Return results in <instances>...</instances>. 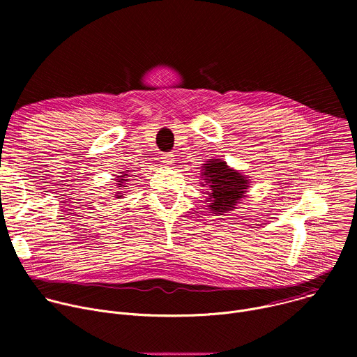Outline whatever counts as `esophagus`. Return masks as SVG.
<instances>
[{
	"instance_id": "34e87169",
	"label": "esophagus",
	"mask_w": 357,
	"mask_h": 357,
	"mask_svg": "<svg viewBox=\"0 0 357 357\" xmlns=\"http://www.w3.org/2000/svg\"><path fill=\"white\" fill-rule=\"evenodd\" d=\"M161 160H162V162H164L165 165H172V164L175 162V158H174L172 154H162V155H161Z\"/></svg>"
}]
</instances>
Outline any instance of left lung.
Masks as SVG:
<instances>
[{
	"instance_id": "8db88e82",
	"label": "left lung",
	"mask_w": 357,
	"mask_h": 357,
	"mask_svg": "<svg viewBox=\"0 0 357 357\" xmlns=\"http://www.w3.org/2000/svg\"><path fill=\"white\" fill-rule=\"evenodd\" d=\"M202 168V176H205L202 186H208V208L219 215L231 212L244 197L248 179L238 171L229 168L222 160H211Z\"/></svg>"
}]
</instances>
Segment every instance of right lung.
I'll use <instances>...</instances> for the list:
<instances>
[{"mask_svg": "<svg viewBox=\"0 0 357 357\" xmlns=\"http://www.w3.org/2000/svg\"><path fill=\"white\" fill-rule=\"evenodd\" d=\"M127 174L126 172H123V175H120V176H117V188L119 189H126V182H128V179H127ZM123 190H120V192H116V197L117 199H120V197H123V195L126 193V192H123V194L121 193V192Z\"/></svg>", "mask_w": 357, "mask_h": 357, "instance_id": "add662e5", "label": "right lung"}]
</instances>
